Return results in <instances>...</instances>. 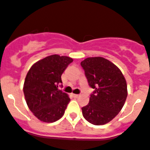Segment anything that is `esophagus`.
Returning a JSON list of instances; mask_svg holds the SVG:
<instances>
[{
	"label": "esophagus",
	"instance_id": "esophagus-1",
	"mask_svg": "<svg viewBox=\"0 0 150 150\" xmlns=\"http://www.w3.org/2000/svg\"><path fill=\"white\" fill-rule=\"evenodd\" d=\"M72 95L74 98H77V97H79V96H80V95L79 94H72Z\"/></svg>",
	"mask_w": 150,
	"mask_h": 150
}]
</instances>
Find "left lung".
<instances>
[{
	"label": "left lung",
	"mask_w": 150,
	"mask_h": 150,
	"mask_svg": "<svg viewBox=\"0 0 150 150\" xmlns=\"http://www.w3.org/2000/svg\"><path fill=\"white\" fill-rule=\"evenodd\" d=\"M88 83L94 91L90 102L82 107L83 116L93 125L110 122L122 110L127 97V85L120 70L110 60L101 57L83 60Z\"/></svg>",
	"instance_id": "obj_1"
}]
</instances>
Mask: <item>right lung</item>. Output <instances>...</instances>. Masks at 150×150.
Returning a JSON list of instances; mask_svg holds the SVG:
<instances>
[{"mask_svg":"<svg viewBox=\"0 0 150 150\" xmlns=\"http://www.w3.org/2000/svg\"><path fill=\"white\" fill-rule=\"evenodd\" d=\"M73 59L57 54L36 62L28 71L23 93L28 107L38 120L54 122L64 114L70 97L58 89L61 75Z\"/></svg>","mask_w":150,"mask_h":150,"instance_id":"obj_1","label":"right lung"}]
</instances>
